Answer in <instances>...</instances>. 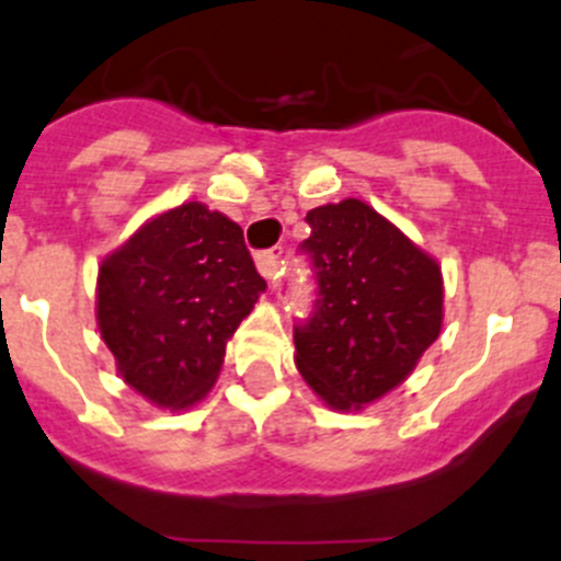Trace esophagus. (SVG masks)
<instances>
[{
	"label": "esophagus",
	"mask_w": 561,
	"mask_h": 561,
	"mask_svg": "<svg viewBox=\"0 0 561 561\" xmlns=\"http://www.w3.org/2000/svg\"><path fill=\"white\" fill-rule=\"evenodd\" d=\"M280 259H283V248H280V245L270 248V251H262V253H259V256H256L259 273H262L264 278H267L270 283L278 280V275H280Z\"/></svg>",
	"instance_id": "obj_1"
}]
</instances>
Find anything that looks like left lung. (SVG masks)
<instances>
[{
  "label": "left lung",
  "mask_w": 561,
  "mask_h": 561,
  "mask_svg": "<svg viewBox=\"0 0 561 561\" xmlns=\"http://www.w3.org/2000/svg\"><path fill=\"white\" fill-rule=\"evenodd\" d=\"M316 299L294 324L299 374L332 409L401 385L442 330L439 264L357 198L305 215Z\"/></svg>",
  "instance_id": "obj_1"
}]
</instances>
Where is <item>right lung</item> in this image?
I'll use <instances>...</instances> for the list:
<instances>
[{
	"label": "right lung",
	"instance_id": "add662e5",
	"mask_svg": "<svg viewBox=\"0 0 561 561\" xmlns=\"http://www.w3.org/2000/svg\"><path fill=\"white\" fill-rule=\"evenodd\" d=\"M267 288L242 229L187 202L138 229L98 275V324L133 390L165 409L209 392L226 341Z\"/></svg>",
	"mask_w": 561,
	"mask_h": 561
}]
</instances>
